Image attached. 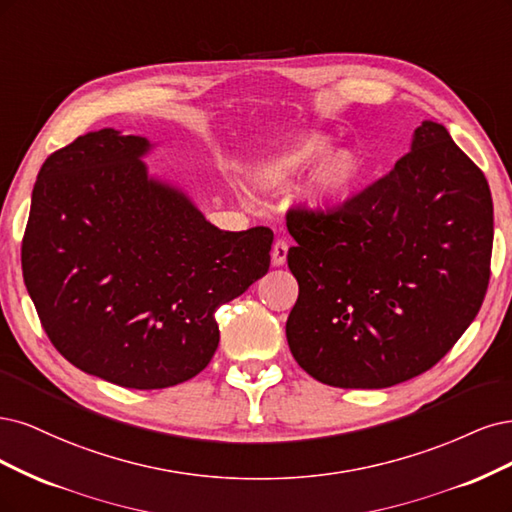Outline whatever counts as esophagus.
<instances>
[{"label":"esophagus","instance_id":"1","mask_svg":"<svg viewBox=\"0 0 512 512\" xmlns=\"http://www.w3.org/2000/svg\"><path fill=\"white\" fill-rule=\"evenodd\" d=\"M287 251H289V244L285 240H276L272 246V266L276 268L283 266L287 261Z\"/></svg>","mask_w":512,"mask_h":512}]
</instances>
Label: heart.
I'll return each instance as SVG.
<instances>
[{
    "mask_svg": "<svg viewBox=\"0 0 512 512\" xmlns=\"http://www.w3.org/2000/svg\"><path fill=\"white\" fill-rule=\"evenodd\" d=\"M315 170L319 174L308 191V206L327 214L351 200L364 178V161L349 148L336 153L334 140L325 134H308L263 159L253 172V183L261 191H283Z\"/></svg>",
    "mask_w": 512,
    "mask_h": 512,
    "instance_id": "b5f03b06",
    "label": "heart"
}]
</instances>
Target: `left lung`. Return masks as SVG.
<instances>
[{"label":"left lung","mask_w":512,"mask_h":512,"mask_svg":"<svg viewBox=\"0 0 512 512\" xmlns=\"http://www.w3.org/2000/svg\"><path fill=\"white\" fill-rule=\"evenodd\" d=\"M300 295L291 355L317 381L385 389L430 370L483 304L493 246L487 178L447 127L423 121L410 153L340 210H293Z\"/></svg>","instance_id":"1"}]
</instances>
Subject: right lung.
<instances>
[{
    "label": "right lung",
    "mask_w": 512,
    "mask_h": 512,
    "mask_svg": "<svg viewBox=\"0 0 512 512\" xmlns=\"http://www.w3.org/2000/svg\"><path fill=\"white\" fill-rule=\"evenodd\" d=\"M155 148L119 129L44 161L31 193L23 278L55 349L127 389L200 374L219 346L214 312L270 268L268 227L223 232L142 161Z\"/></svg>",
    "instance_id": "add662e5"
}]
</instances>
